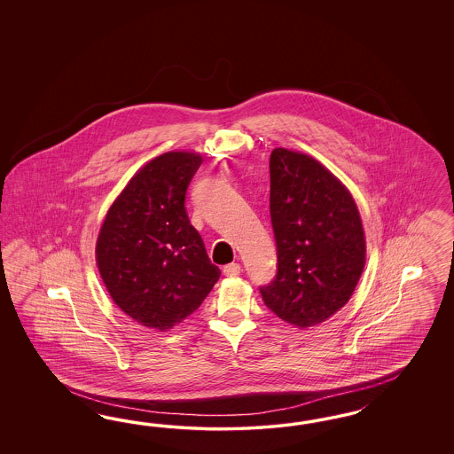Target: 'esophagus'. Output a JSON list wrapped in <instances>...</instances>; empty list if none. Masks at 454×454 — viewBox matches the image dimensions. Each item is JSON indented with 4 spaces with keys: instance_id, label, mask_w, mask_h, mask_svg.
<instances>
[{
    "instance_id": "1",
    "label": "esophagus",
    "mask_w": 454,
    "mask_h": 454,
    "mask_svg": "<svg viewBox=\"0 0 454 454\" xmlns=\"http://www.w3.org/2000/svg\"><path fill=\"white\" fill-rule=\"evenodd\" d=\"M223 273L226 276H238L241 273V266L238 264V262H230V264H226L224 268H223Z\"/></svg>"
}]
</instances>
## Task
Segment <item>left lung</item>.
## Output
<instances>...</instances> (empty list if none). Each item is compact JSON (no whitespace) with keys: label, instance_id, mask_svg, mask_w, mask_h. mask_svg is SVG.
<instances>
[{"label":"left lung","instance_id":"left-lung-1","mask_svg":"<svg viewBox=\"0 0 454 454\" xmlns=\"http://www.w3.org/2000/svg\"><path fill=\"white\" fill-rule=\"evenodd\" d=\"M270 179L278 271L262 301L289 325L315 326L349 301L364 270L361 216L343 183L308 154L276 148Z\"/></svg>","mask_w":454,"mask_h":454}]
</instances>
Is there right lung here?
I'll return each instance as SVG.
<instances>
[{
  "mask_svg": "<svg viewBox=\"0 0 454 454\" xmlns=\"http://www.w3.org/2000/svg\"><path fill=\"white\" fill-rule=\"evenodd\" d=\"M201 163L196 153L156 156L129 179L98 234L103 283L121 311L146 328H173L220 279L184 207Z\"/></svg>",
  "mask_w": 454,
  "mask_h": 454,
  "instance_id": "1",
  "label": "right lung"
}]
</instances>
